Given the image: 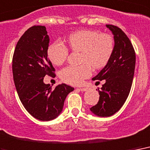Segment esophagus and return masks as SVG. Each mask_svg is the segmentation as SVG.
I'll list each match as a JSON object with an SVG mask.
<instances>
[{
    "label": "esophagus",
    "mask_w": 150,
    "mask_h": 150,
    "mask_svg": "<svg viewBox=\"0 0 150 150\" xmlns=\"http://www.w3.org/2000/svg\"><path fill=\"white\" fill-rule=\"evenodd\" d=\"M78 89L81 91H87V90H88V88H78Z\"/></svg>",
    "instance_id": "esophagus-1"
}]
</instances>
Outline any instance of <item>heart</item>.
<instances>
[{"label": "heart", "mask_w": 150, "mask_h": 150, "mask_svg": "<svg viewBox=\"0 0 150 150\" xmlns=\"http://www.w3.org/2000/svg\"><path fill=\"white\" fill-rule=\"evenodd\" d=\"M67 42L74 52H81L79 66H68L60 71L62 81L73 85H80L90 76L91 67L102 69L112 56L114 41L109 33L99 31L82 30L69 35ZM47 54L50 61L55 66H61L69 55V50L62 43L54 41L48 46Z\"/></svg>", "instance_id": "b5f03b06"}]
</instances>
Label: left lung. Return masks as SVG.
Wrapping results in <instances>:
<instances>
[{
	"label": "left lung",
	"mask_w": 150,
	"mask_h": 150,
	"mask_svg": "<svg viewBox=\"0 0 150 150\" xmlns=\"http://www.w3.org/2000/svg\"><path fill=\"white\" fill-rule=\"evenodd\" d=\"M114 36V48L112 56L104 68L92 78L105 80L98 88L99 100L90 108L98 117H110L125 104L132 88L135 67V52L131 40L125 32L113 25H106ZM99 82V81H98Z\"/></svg>",
	"instance_id": "8db88e82"
}]
</instances>
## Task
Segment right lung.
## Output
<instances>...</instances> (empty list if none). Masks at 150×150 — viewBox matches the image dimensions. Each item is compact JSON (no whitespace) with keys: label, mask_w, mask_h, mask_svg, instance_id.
<instances>
[{"label":"right lung","mask_w":150,"mask_h":150,"mask_svg":"<svg viewBox=\"0 0 150 150\" xmlns=\"http://www.w3.org/2000/svg\"><path fill=\"white\" fill-rule=\"evenodd\" d=\"M49 37L44 25H33L23 33L12 58L14 83L21 103L36 119L51 120L62 112L67 95L74 90L65 83L53 89L44 77H54L55 69L47 58Z\"/></svg>","instance_id":"1"}]
</instances>
